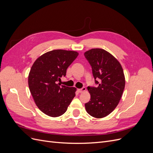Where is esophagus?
I'll return each instance as SVG.
<instances>
[{"mask_svg":"<svg viewBox=\"0 0 153 153\" xmlns=\"http://www.w3.org/2000/svg\"><path fill=\"white\" fill-rule=\"evenodd\" d=\"M85 91H86V88L85 87H83V88H82V89H78V92H80V93H82V92H84Z\"/></svg>","mask_w":153,"mask_h":153,"instance_id":"34e87169","label":"esophagus"}]
</instances>
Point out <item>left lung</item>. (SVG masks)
Listing matches in <instances>:
<instances>
[{
  "label": "left lung",
  "instance_id": "obj_1",
  "mask_svg": "<svg viewBox=\"0 0 153 153\" xmlns=\"http://www.w3.org/2000/svg\"><path fill=\"white\" fill-rule=\"evenodd\" d=\"M84 55L98 84L96 87H87L91 99L85 104V109L91 116L103 118L113 112L121 98L125 87L123 69L117 59L103 49L92 48Z\"/></svg>",
  "mask_w": 153,
  "mask_h": 153
}]
</instances>
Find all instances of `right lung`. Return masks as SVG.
Segmentation results:
<instances>
[{
    "mask_svg": "<svg viewBox=\"0 0 153 153\" xmlns=\"http://www.w3.org/2000/svg\"><path fill=\"white\" fill-rule=\"evenodd\" d=\"M78 55L75 51L54 50L41 55L32 66L28 84L34 102L41 112L50 117L61 116L75 96L76 88L61 85L67 68Z\"/></svg>",
    "mask_w": 153,
    "mask_h": 153,
    "instance_id": "obj_1",
    "label": "right lung"
}]
</instances>
